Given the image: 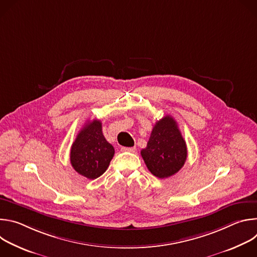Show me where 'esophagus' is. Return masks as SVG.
Here are the masks:
<instances>
[{
	"mask_svg": "<svg viewBox=\"0 0 257 257\" xmlns=\"http://www.w3.org/2000/svg\"><path fill=\"white\" fill-rule=\"evenodd\" d=\"M121 151L122 152H128V153H135L136 148H135V146H133V148H121Z\"/></svg>",
	"mask_w": 257,
	"mask_h": 257,
	"instance_id": "esophagus-1",
	"label": "esophagus"
}]
</instances>
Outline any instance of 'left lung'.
<instances>
[{"mask_svg":"<svg viewBox=\"0 0 257 257\" xmlns=\"http://www.w3.org/2000/svg\"><path fill=\"white\" fill-rule=\"evenodd\" d=\"M141 157L150 172L160 178H169L178 173L187 159V146L177 122L165 116L153 128Z\"/></svg>","mask_w":257,"mask_h":257,"instance_id":"obj_1","label":"left lung"}]
</instances>
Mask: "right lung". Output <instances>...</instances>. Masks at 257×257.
<instances>
[{
	"label": "right lung",
	"instance_id": "obj_1",
	"mask_svg": "<svg viewBox=\"0 0 257 257\" xmlns=\"http://www.w3.org/2000/svg\"><path fill=\"white\" fill-rule=\"evenodd\" d=\"M115 155V150L108 143L101 131L99 120L88 121L79 131L70 152V162L74 170L93 180L101 176Z\"/></svg>",
	"mask_w": 257,
	"mask_h": 257
}]
</instances>
